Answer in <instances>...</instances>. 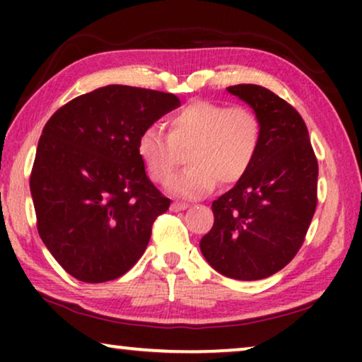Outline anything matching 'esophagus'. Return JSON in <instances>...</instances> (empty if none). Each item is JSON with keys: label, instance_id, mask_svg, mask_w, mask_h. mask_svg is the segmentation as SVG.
<instances>
[{"label": "esophagus", "instance_id": "34e87169", "mask_svg": "<svg viewBox=\"0 0 362 362\" xmlns=\"http://www.w3.org/2000/svg\"><path fill=\"white\" fill-rule=\"evenodd\" d=\"M187 207H189V204H186V202H177V201H175L171 204V211L173 212H180V211H185V209H187Z\"/></svg>", "mask_w": 362, "mask_h": 362}]
</instances>
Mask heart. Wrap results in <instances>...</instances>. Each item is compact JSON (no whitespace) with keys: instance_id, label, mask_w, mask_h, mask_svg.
Wrapping results in <instances>:
<instances>
[{"instance_id":"obj_1","label":"heart","mask_w":362,"mask_h":362,"mask_svg":"<svg viewBox=\"0 0 362 362\" xmlns=\"http://www.w3.org/2000/svg\"><path fill=\"white\" fill-rule=\"evenodd\" d=\"M170 136L150 125L140 133L138 155L148 176L166 185L177 166L180 153L189 165L170 182L175 196L197 199L214 189L217 181L230 186L247 175L259 153L260 118L249 107H227L219 102L194 100L168 120Z\"/></svg>"}]
</instances>
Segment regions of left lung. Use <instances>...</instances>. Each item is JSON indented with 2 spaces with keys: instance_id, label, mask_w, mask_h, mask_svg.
<instances>
[{
  "instance_id": "left-lung-1",
  "label": "left lung",
  "mask_w": 362,
  "mask_h": 362,
  "mask_svg": "<svg viewBox=\"0 0 362 362\" xmlns=\"http://www.w3.org/2000/svg\"><path fill=\"white\" fill-rule=\"evenodd\" d=\"M260 118L254 165L212 202L214 226L199 242L212 269L235 280L276 274L296 255L316 209L318 161L303 118L254 83L227 87Z\"/></svg>"
}]
</instances>
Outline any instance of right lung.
I'll return each mask as SVG.
<instances>
[{
	"label": "right lung",
	"mask_w": 362,
	"mask_h": 362,
	"mask_svg": "<svg viewBox=\"0 0 362 362\" xmlns=\"http://www.w3.org/2000/svg\"><path fill=\"white\" fill-rule=\"evenodd\" d=\"M180 105L173 93L107 86L49 118L29 186L39 235L74 279L115 280L143 255L171 201L146 176L138 136Z\"/></svg>",
	"instance_id": "right-lung-1"
}]
</instances>
